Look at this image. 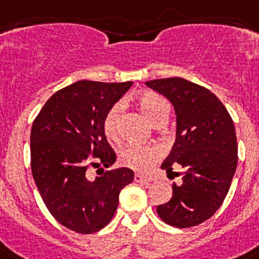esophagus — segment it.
<instances>
[{"label":"esophagus","mask_w":259,"mask_h":259,"mask_svg":"<svg viewBox=\"0 0 259 259\" xmlns=\"http://www.w3.org/2000/svg\"><path fill=\"white\" fill-rule=\"evenodd\" d=\"M134 181H136V183H151L152 179L151 177L142 176V175H139V173H136V175H134Z\"/></svg>","instance_id":"1"}]
</instances>
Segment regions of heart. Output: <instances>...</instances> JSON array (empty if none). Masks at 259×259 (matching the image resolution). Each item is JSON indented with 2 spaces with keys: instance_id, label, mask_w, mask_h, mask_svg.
<instances>
[{
  "instance_id": "1",
  "label": "heart",
  "mask_w": 259,
  "mask_h": 259,
  "mask_svg": "<svg viewBox=\"0 0 259 259\" xmlns=\"http://www.w3.org/2000/svg\"><path fill=\"white\" fill-rule=\"evenodd\" d=\"M137 103L139 105V109L152 125H155L157 121L167 118L169 104L163 96L147 91L137 98ZM121 111H122V105H113L104 118L103 127L109 141L118 139V122H120ZM120 157L123 165L132 169L147 170L160 157V150L155 146L129 145L121 151Z\"/></svg>"
}]
</instances>
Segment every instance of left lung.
<instances>
[{"label":"left lung","mask_w":259,"mask_h":259,"mask_svg":"<svg viewBox=\"0 0 259 259\" xmlns=\"http://www.w3.org/2000/svg\"><path fill=\"white\" fill-rule=\"evenodd\" d=\"M172 103L176 141L161 169H185L172 198L156 207L163 222L189 228L210 219L222 206L237 167V139L228 111L210 90L184 78L146 82ZM175 173V172H172Z\"/></svg>","instance_id":"1"}]
</instances>
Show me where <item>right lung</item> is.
<instances>
[{
  "mask_svg": "<svg viewBox=\"0 0 259 259\" xmlns=\"http://www.w3.org/2000/svg\"><path fill=\"white\" fill-rule=\"evenodd\" d=\"M133 82L78 80L48 99L31 129V169L49 212L78 233L104 228L118 195L134 180L129 168L104 170L116 161L103 122ZM90 165L102 177L91 179Z\"/></svg>",
  "mask_w": 259,
  "mask_h": 259,
  "instance_id": "right-lung-1",
  "label": "right lung"
}]
</instances>
